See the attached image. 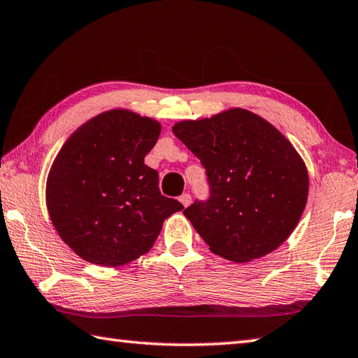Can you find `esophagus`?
I'll list each match as a JSON object with an SVG mask.
<instances>
[{"label":"esophagus","mask_w":358,"mask_h":358,"mask_svg":"<svg viewBox=\"0 0 358 358\" xmlns=\"http://www.w3.org/2000/svg\"><path fill=\"white\" fill-rule=\"evenodd\" d=\"M179 201H180L182 206L188 207V206L192 204V194H190V193H184V194H182V196L179 198Z\"/></svg>","instance_id":"esophagus-1"}]
</instances>
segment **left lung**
<instances>
[{
  "label": "left lung",
  "mask_w": 358,
  "mask_h": 358,
  "mask_svg": "<svg viewBox=\"0 0 358 358\" xmlns=\"http://www.w3.org/2000/svg\"><path fill=\"white\" fill-rule=\"evenodd\" d=\"M173 132L206 168L210 198L184 215L213 254L251 262L292 235L307 204L308 173L284 134L238 107L179 121Z\"/></svg>",
  "instance_id": "obj_1"
}]
</instances>
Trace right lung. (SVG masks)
I'll use <instances>...</instances> for the list:
<instances>
[{"label":"right lung","instance_id":"right-lung-1","mask_svg":"<svg viewBox=\"0 0 358 358\" xmlns=\"http://www.w3.org/2000/svg\"><path fill=\"white\" fill-rule=\"evenodd\" d=\"M160 123L126 109L99 113L60 148L46 179L52 226L80 259L126 265L152 248L164 221L184 208L145 165Z\"/></svg>","mask_w":358,"mask_h":358}]
</instances>
